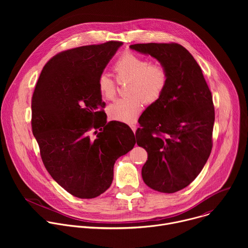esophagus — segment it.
Masks as SVG:
<instances>
[{
  "instance_id": "1",
  "label": "esophagus",
  "mask_w": 248,
  "mask_h": 248,
  "mask_svg": "<svg viewBox=\"0 0 248 248\" xmlns=\"http://www.w3.org/2000/svg\"><path fill=\"white\" fill-rule=\"evenodd\" d=\"M130 127H131L132 131L135 133V131H136V125H135V124H131V125H130Z\"/></svg>"
}]
</instances>
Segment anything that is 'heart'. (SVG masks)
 I'll list each match as a JSON object with an SVG mask.
<instances>
[{"label": "heart", "instance_id": "heart-1", "mask_svg": "<svg viewBox=\"0 0 248 248\" xmlns=\"http://www.w3.org/2000/svg\"><path fill=\"white\" fill-rule=\"evenodd\" d=\"M113 70L119 82L128 80L126 98L116 100L108 107V115L124 124H133L143 109V103L152 104L162 96L168 83L166 66L159 62H149L146 58L125 52L115 62ZM101 97L112 100L116 96V82L102 74L97 80Z\"/></svg>", "mask_w": 248, "mask_h": 248}]
</instances>
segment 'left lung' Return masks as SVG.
I'll list each match as a JSON object with an SVG mask.
<instances>
[{
    "mask_svg": "<svg viewBox=\"0 0 248 248\" xmlns=\"http://www.w3.org/2000/svg\"><path fill=\"white\" fill-rule=\"evenodd\" d=\"M163 63L168 83L160 99L141 115L137 145L148 153L141 170L152 189L173 193L191 184L206 164L213 143L215 110L211 91L192 55L176 43L129 46Z\"/></svg>",
    "mask_w": 248,
    "mask_h": 248,
    "instance_id": "obj_1",
    "label": "left lung"
}]
</instances>
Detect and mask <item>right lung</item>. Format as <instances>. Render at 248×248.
Here are the masks:
<instances>
[{"label":"right lung","instance_id":"obj_1","mask_svg":"<svg viewBox=\"0 0 248 248\" xmlns=\"http://www.w3.org/2000/svg\"><path fill=\"white\" fill-rule=\"evenodd\" d=\"M122 45L109 41L57 54L44 65L32 96L31 126L43 164L63 189L78 198H95L107 190L117 159L136 142L128 125L107 123L97 87Z\"/></svg>","mask_w":248,"mask_h":248}]
</instances>
